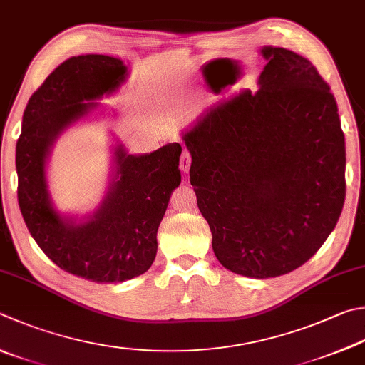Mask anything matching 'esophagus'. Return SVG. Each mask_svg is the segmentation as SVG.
<instances>
[{
  "mask_svg": "<svg viewBox=\"0 0 365 365\" xmlns=\"http://www.w3.org/2000/svg\"><path fill=\"white\" fill-rule=\"evenodd\" d=\"M190 162H192L190 153H189V150H184V153L181 154V159H180V168H181V171H184V173H187L189 168H190Z\"/></svg>",
  "mask_w": 365,
  "mask_h": 365,
  "instance_id": "obj_1",
  "label": "esophagus"
}]
</instances>
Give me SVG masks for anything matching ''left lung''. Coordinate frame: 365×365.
I'll return each mask as SVG.
<instances>
[{"label":"left lung","mask_w":365,"mask_h":365,"mask_svg":"<svg viewBox=\"0 0 365 365\" xmlns=\"http://www.w3.org/2000/svg\"><path fill=\"white\" fill-rule=\"evenodd\" d=\"M259 91L217 101L182 132L190 184L227 270L265 279L313 257L345 202V135L331 87L302 55L260 49Z\"/></svg>","instance_id":"1"}]
</instances>
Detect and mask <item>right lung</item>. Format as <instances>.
Listing matches in <instances>:
<instances>
[{
  "label": "right lung",
  "mask_w": 365,
  "mask_h": 365,
  "mask_svg": "<svg viewBox=\"0 0 365 365\" xmlns=\"http://www.w3.org/2000/svg\"><path fill=\"white\" fill-rule=\"evenodd\" d=\"M127 66L108 55L63 61L31 95L16 148L17 198L31 237L55 265L93 283H122L149 270L157 254V230L181 182V144L150 154L114 149V175L93 215L82 221L53 208L46 163L53 141L125 82Z\"/></svg>",
  "instance_id": "1"
}]
</instances>
